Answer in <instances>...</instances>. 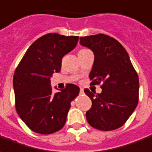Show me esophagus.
I'll use <instances>...</instances> for the list:
<instances>
[{"mask_svg":"<svg viewBox=\"0 0 152 152\" xmlns=\"http://www.w3.org/2000/svg\"><path fill=\"white\" fill-rule=\"evenodd\" d=\"M83 93H84V90H83V88H80V94H83Z\"/></svg>","mask_w":152,"mask_h":152,"instance_id":"34e87169","label":"esophagus"}]
</instances>
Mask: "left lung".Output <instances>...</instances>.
Masks as SVG:
<instances>
[{
    "label": "left lung",
    "instance_id": "obj_1",
    "mask_svg": "<svg viewBox=\"0 0 152 152\" xmlns=\"http://www.w3.org/2000/svg\"><path fill=\"white\" fill-rule=\"evenodd\" d=\"M81 46L95 56L91 84L102 83V91L85 89L92 106L86 116L92 127L112 131L121 127L135 111L139 97V78L126 50L119 41L104 34L80 38Z\"/></svg>",
    "mask_w": 152,
    "mask_h": 152
}]
</instances>
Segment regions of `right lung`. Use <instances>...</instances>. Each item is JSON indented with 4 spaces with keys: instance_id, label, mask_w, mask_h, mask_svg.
<instances>
[{
    "instance_id": "obj_1",
    "label": "right lung",
    "mask_w": 152,
    "mask_h": 152,
    "mask_svg": "<svg viewBox=\"0 0 152 152\" xmlns=\"http://www.w3.org/2000/svg\"><path fill=\"white\" fill-rule=\"evenodd\" d=\"M78 40L77 36L44 35L29 47L15 69V109L35 132L48 135L60 131L66 123L71 102L79 95L80 88L74 84H67L55 94L50 86L52 74L61 71L63 56L76 47Z\"/></svg>"
}]
</instances>
